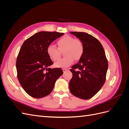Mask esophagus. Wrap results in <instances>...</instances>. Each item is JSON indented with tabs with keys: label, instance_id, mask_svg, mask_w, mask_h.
Segmentation results:
<instances>
[{
	"label": "esophagus",
	"instance_id": "esophagus-1",
	"mask_svg": "<svg viewBox=\"0 0 129 129\" xmlns=\"http://www.w3.org/2000/svg\"><path fill=\"white\" fill-rule=\"evenodd\" d=\"M67 70H68V69H67V68H63V69H62V71H63V72H65L66 71H67Z\"/></svg>",
	"mask_w": 129,
	"mask_h": 129
}]
</instances>
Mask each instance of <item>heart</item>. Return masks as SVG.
Here are the masks:
<instances>
[{
    "instance_id": "b5f03b06",
    "label": "heart",
    "mask_w": 129,
    "mask_h": 129,
    "mask_svg": "<svg viewBox=\"0 0 129 129\" xmlns=\"http://www.w3.org/2000/svg\"><path fill=\"white\" fill-rule=\"evenodd\" d=\"M58 48L54 45H50L47 48V53L52 60L55 61L60 57L61 52L64 50L65 56L63 58L54 63L56 68H66L71 66L75 60H79L84 52V46L80 40L74 39L70 36H65L57 41Z\"/></svg>"
}]
</instances>
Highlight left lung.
<instances>
[{"label": "left lung", "mask_w": 129, "mask_h": 129, "mask_svg": "<svg viewBox=\"0 0 129 129\" xmlns=\"http://www.w3.org/2000/svg\"><path fill=\"white\" fill-rule=\"evenodd\" d=\"M82 42L84 52L71 70L73 77L69 87L75 96L83 100L91 98L103 85L108 63L104 48L95 37L84 32H71Z\"/></svg>", "instance_id": "1"}]
</instances>
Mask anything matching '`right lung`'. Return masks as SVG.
Here are the masks:
<instances>
[{
    "label": "right lung",
    "mask_w": 129,
    "mask_h": 129,
    "mask_svg": "<svg viewBox=\"0 0 129 129\" xmlns=\"http://www.w3.org/2000/svg\"><path fill=\"white\" fill-rule=\"evenodd\" d=\"M64 33L41 31L23 43L17 58L18 79L27 93L36 99L50 94L55 82L63 74L60 68L51 69L53 62L47 48Z\"/></svg>",
    "instance_id": "add662e5"
}]
</instances>
